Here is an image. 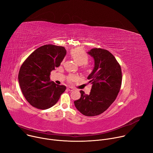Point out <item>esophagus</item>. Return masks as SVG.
Returning a JSON list of instances; mask_svg holds the SVG:
<instances>
[{
	"mask_svg": "<svg viewBox=\"0 0 153 153\" xmlns=\"http://www.w3.org/2000/svg\"><path fill=\"white\" fill-rule=\"evenodd\" d=\"M67 90H68V91H73V90H74V88H72V87H68V88H67Z\"/></svg>",
	"mask_w": 153,
	"mask_h": 153,
	"instance_id": "1",
	"label": "esophagus"
}]
</instances>
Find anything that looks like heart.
<instances>
[{
	"label": "heart",
	"instance_id": "heart-1",
	"mask_svg": "<svg viewBox=\"0 0 153 153\" xmlns=\"http://www.w3.org/2000/svg\"><path fill=\"white\" fill-rule=\"evenodd\" d=\"M70 54L72 58L79 65H85L88 62V54L84 50L81 48H77L71 50ZM77 79V76L76 75H70L68 77L69 81H75Z\"/></svg>",
	"mask_w": 153,
	"mask_h": 153
}]
</instances>
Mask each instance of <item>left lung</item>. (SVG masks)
<instances>
[{
  "label": "left lung",
  "instance_id": "1",
  "mask_svg": "<svg viewBox=\"0 0 153 153\" xmlns=\"http://www.w3.org/2000/svg\"><path fill=\"white\" fill-rule=\"evenodd\" d=\"M88 53L94 60V67L87 79L92 87L89 94L80 91V98L75 101L76 108L88 117L101 114L116 100L122 82L120 64L109 51L93 48Z\"/></svg>",
  "mask_w": 153,
  "mask_h": 153
}]
</instances>
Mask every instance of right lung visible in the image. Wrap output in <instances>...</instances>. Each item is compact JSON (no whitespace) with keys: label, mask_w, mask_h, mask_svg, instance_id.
Instances as JSON below:
<instances>
[{"label":"right lung","mask_w":153,"mask_h":153,"mask_svg":"<svg viewBox=\"0 0 153 153\" xmlns=\"http://www.w3.org/2000/svg\"><path fill=\"white\" fill-rule=\"evenodd\" d=\"M66 51L64 47L46 45L33 51L22 64L18 80L23 95L33 107L49 108L57 102L65 85L50 80L51 72L60 65Z\"/></svg>","instance_id":"add662e5"}]
</instances>
